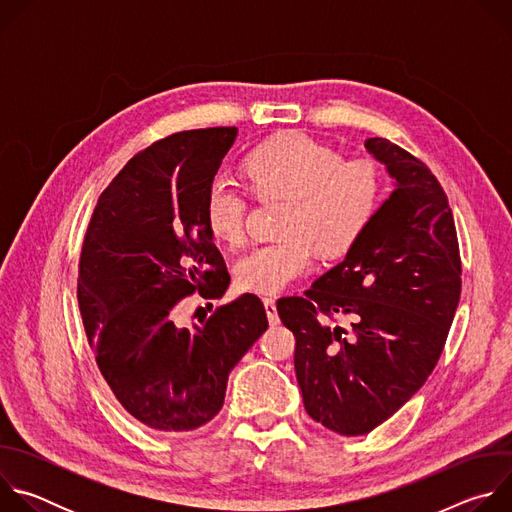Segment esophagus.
<instances>
[{
	"label": "esophagus",
	"mask_w": 512,
	"mask_h": 512,
	"mask_svg": "<svg viewBox=\"0 0 512 512\" xmlns=\"http://www.w3.org/2000/svg\"><path fill=\"white\" fill-rule=\"evenodd\" d=\"M263 306H265V312H267V320L271 326H275L279 322V316H277V308H275V300L273 298H265L263 300Z\"/></svg>",
	"instance_id": "obj_1"
}]
</instances>
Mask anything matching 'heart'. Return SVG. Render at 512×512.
<instances>
[{"label":"heart","mask_w":512,"mask_h":512,"mask_svg":"<svg viewBox=\"0 0 512 512\" xmlns=\"http://www.w3.org/2000/svg\"><path fill=\"white\" fill-rule=\"evenodd\" d=\"M243 176L257 200H285L277 243L259 245L239 259L237 285L249 294L273 296L306 275L314 253L336 259L348 253L379 210L383 176L375 160L342 162L330 145L300 133H281L243 162ZM208 233L229 247L245 241L247 198L223 180L204 194Z\"/></svg>","instance_id":"obj_1"}]
</instances>
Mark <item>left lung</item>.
Instances as JSON below:
<instances>
[{
	"instance_id": "obj_1",
	"label": "left lung",
	"mask_w": 512,
	"mask_h": 512,
	"mask_svg": "<svg viewBox=\"0 0 512 512\" xmlns=\"http://www.w3.org/2000/svg\"><path fill=\"white\" fill-rule=\"evenodd\" d=\"M364 148L395 190L344 261L277 314L296 336L294 367L312 419L364 435L399 411L442 356L462 289L452 208L431 170L383 137ZM346 315V331L335 318Z\"/></svg>"
}]
</instances>
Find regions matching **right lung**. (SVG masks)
<instances>
[{"instance_id":"add662e5","label":"right lung","mask_w":512,"mask_h":512,"mask_svg":"<svg viewBox=\"0 0 512 512\" xmlns=\"http://www.w3.org/2000/svg\"><path fill=\"white\" fill-rule=\"evenodd\" d=\"M235 137L237 127L180 131L135 154L85 235L77 298L97 367L123 409L156 431H192L221 411L229 373L267 330L253 294L202 326L174 324L180 300L221 298L231 281L202 202Z\"/></svg>"}]
</instances>
